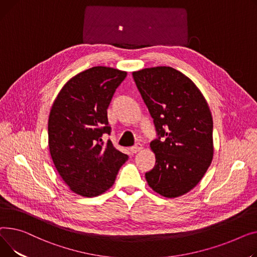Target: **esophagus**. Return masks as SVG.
Returning <instances> with one entry per match:
<instances>
[{
  "label": "esophagus",
  "instance_id": "esophagus-1",
  "mask_svg": "<svg viewBox=\"0 0 257 257\" xmlns=\"http://www.w3.org/2000/svg\"><path fill=\"white\" fill-rule=\"evenodd\" d=\"M142 148H143V147H142V144L137 143L136 145H134V146L131 147V152H132V154H137V153L141 152Z\"/></svg>",
  "mask_w": 257,
  "mask_h": 257
}]
</instances>
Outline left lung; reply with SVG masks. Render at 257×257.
Instances as JSON below:
<instances>
[{"mask_svg": "<svg viewBox=\"0 0 257 257\" xmlns=\"http://www.w3.org/2000/svg\"><path fill=\"white\" fill-rule=\"evenodd\" d=\"M133 78L159 135L150 143L156 165L146 182L164 197H178L197 186L212 164V113L198 87L172 67L133 71Z\"/></svg>", "mask_w": 257, "mask_h": 257, "instance_id": "obj_1", "label": "left lung"}]
</instances>
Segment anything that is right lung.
<instances>
[{
    "mask_svg": "<svg viewBox=\"0 0 257 257\" xmlns=\"http://www.w3.org/2000/svg\"><path fill=\"white\" fill-rule=\"evenodd\" d=\"M126 71L94 66L72 77L60 90L49 116V148L55 167L75 194L95 197L108 191L128 157L112 142L107 109Z\"/></svg>",
    "mask_w": 257,
    "mask_h": 257,
    "instance_id": "1",
    "label": "right lung"
}]
</instances>
